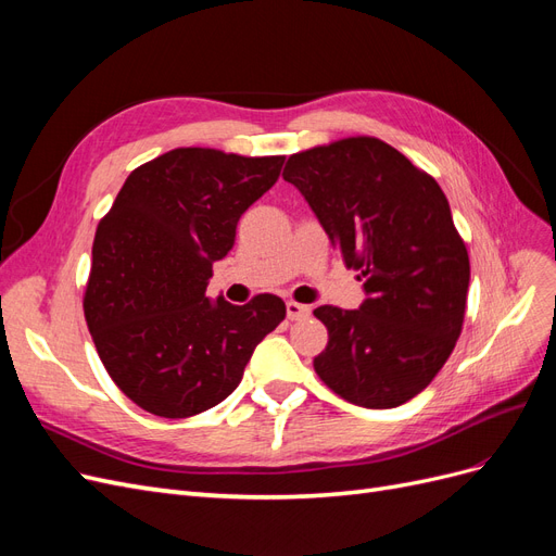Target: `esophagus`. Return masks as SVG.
Listing matches in <instances>:
<instances>
[{
	"label": "esophagus",
	"mask_w": 556,
	"mask_h": 556,
	"mask_svg": "<svg viewBox=\"0 0 556 556\" xmlns=\"http://www.w3.org/2000/svg\"><path fill=\"white\" fill-rule=\"evenodd\" d=\"M285 308H288V317L290 319H304V317L311 315V306L299 304V301H288V304H285Z\"/></svg>",
	"instance_id": "34e87169"
}]
</instances>
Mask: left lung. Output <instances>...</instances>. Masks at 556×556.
<instances>
[{"label":"left lung","instance_id":"left-lung-1","mask_svg":"<svg viewBox=\"0 0 556 556\" xmlns=\"http://www.w3.org/2000/svg\"><path fill=\"white\" fill-rule=\"evenodd\" d=\"M282 178L306 197L368 294L357 311H313L329 331L315 374L355 406H401L441 371L464 327L470 264L447 197L376 137L301 150Z\"/></svg>","mask_w":556,"mask_h":556}]
</instances>
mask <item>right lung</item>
<instances>
[{
  "label": "right lung",
  "mask_w": 556,
  "mask_h": 556,
  "mask_svg": "<svg viewBox=\"0 0 556 556\" xmlns=\"http://www.w3.org/2000/svg\"><path fill=\"white\" fill-rule=\"evenodd\" d=\"M285 155L174 148L134 169L99 220L83 313L106 374L157 417H192L237 390L252 350L285 319L276 294L211 304L213 262Z\"/></svg>",
  "instance_id": "add662e5"
}]
</instances>
